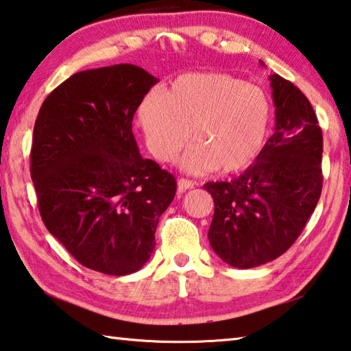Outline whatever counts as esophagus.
<instances>
[{
	"instance_id": "esophagus-1",
	"label": "esophagus",
	"mask_w": 351,
	"mask_h": 351,
	"mask_svg": "<svg viewBox=\"0 0 351 351\" xmlns=\"http://www.w3.org/2000/svg\"><path fill=\"white\" fill-rule=\"evenodd\" d=\"M195 186V183L193 180H188V179H179L177 182V189H179V194L185 193L186 189H191Z\"/></svg>"
}]
</instances>
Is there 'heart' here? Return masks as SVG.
I'll use <instances>...</instances> for the list:
<instances>
[{"label":"heart","mask_w":351,"mask_h":351,"mask_svg":"<svg viewBox=\"0 0 351 351\" xmlns=\"http://www.w3.org/2000/svg\"><path fill=\"white\" fill-rule=\"evenodd\" d=\"M152 156L169 162L191 143L183 163L189 171L216 168L232 174L247 168L265 143L271 104L265 92L230 73H186L169 90L154 89L138 106Z\"/></svg>","instance_id":"heart-1"}]
</instances>
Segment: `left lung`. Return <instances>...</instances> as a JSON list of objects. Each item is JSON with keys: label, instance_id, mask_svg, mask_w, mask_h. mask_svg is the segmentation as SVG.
Returning a JSON list of instances; mask_svg holds the SVG:
<instances>
[{"label": "left lung", "instance_id": "obj_1", "mask_svg": "<svg viewBox=\"0 0 351 351\" xmlns=\"http://www.w3.org/2000/svg\"><path fill=\"white\" fill-rule=\"evenodd\" d=\"M269 80L274 134L243 174L204 185L214 199L211 248L234 268H254L284 254L322 191V129L311 103L278 73Z\"/></svg>", "mask_w": 351, "mask_h": 351}]
</instances>
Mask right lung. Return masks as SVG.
<instances>
[{"mask_svg": "<svg viewBox=\"0 0 351 351\" xmlns=\"http://www.w3.org/2000/svg\"><path fill=\"white\" fill-rule=\"evenodd\" d=\"M157 78L134 64L73 73L43 101L30 149L38 210L83 267L138 271L156 247L174 176L143 158L132 119Z\"/></svg>", "mask_w": 351, "mask_h": 351, "instance_id": "1", "label": "right lung"}]
</instances>
